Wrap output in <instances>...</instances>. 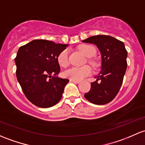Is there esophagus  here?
<instances>
[{"label": "esophagus", "mask_w": 145, "mask_h": 145, "mask_svg": "<svg viewBox=\"0 0 145 145\" xmlns=\"http://www.w3.org/2000/svg\"><path fill=\"white\" fill-rule=\"evenodd\" d=\"M70 81L72 82V83H80V80H71V79H70Z\"/></svg>", "instance_id": "1"}]
</instances>
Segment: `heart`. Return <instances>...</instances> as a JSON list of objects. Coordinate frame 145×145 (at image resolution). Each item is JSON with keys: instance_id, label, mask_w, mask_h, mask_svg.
<instances>
[{"instance_id": "obj_1", "label": "heart", "mask_w": 145, "mask_h": 145, "mask_svg": "<svg viewBox=\"0 0 145 145\" xmlns=\"http://www.w3.org/2000/svg\"><path fill=\"white\" fill-rule=\"evenodd\" d=\"M79 50L86 57H92L95 56L97 51L94 46L88 44H83L79 46ZM57 62L62 67H67L69 65V51L65 49L60 53L57 56ZM94 64V63H92ZM92 73V69L89 66L82 67H71L65 72V76L68 78L75 80H81L84 78L89 76Z\"/></svg>"}]
</instances>
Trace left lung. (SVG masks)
<instances>
[{
  "label": "left lung",
  "instance_id": "8db88e82",
  "mask_svg": "<svg viewBox=\"0 0 145 145\" xmlns=\"http://www.w3.org/2000/svg\"><path fill=\"white\" fill-rule=\"evenodd\" d=\"M83 42L97 45L101 54V70L91 83L90 90L84 97L91 103L103 105L116 97L122 84L127 67V51L124 44L109 35H95Z\"/></svg>",
  "mask_w": 145,
  "mask_h": 145
}]
</instances>
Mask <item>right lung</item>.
Listing matches in <instances>:
<instances>
[{"instance_id":"add662e5","label":"right lung","mask_w":145,"mask_h":145,"mask_svg":"<svg viewBox=\"0 0 145 145\" xmlns=\"http://www.w3.org/2000/svg\"><path fill=\"white\" fill-rule=\"evenodd\" d=\"M67 44L35 39L18 50L16 75L26 98L39 108L52 107L62 98L68 79L53 76L60 73L57 56Z\"/></svg>"}]
</instances>
